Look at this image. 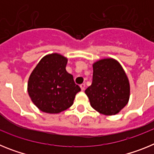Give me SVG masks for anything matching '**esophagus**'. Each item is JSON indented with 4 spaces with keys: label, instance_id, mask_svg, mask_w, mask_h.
<instances>
[{
    "label": "esophagus",
    "instance_id": "esophagus-1",
    "mask_svg": "<svg viewBox=\"0 0 154 154\" xmlns=\"http://www.w3.org/2000/svg\"><path fill=\"white\" fill-rule=\"evenodd\" d=\"M80 88H81V89H82V91H84L85 90V84H81V85H80Z\"/></svg>",
    "mask_w": 154,
    "mask_h": 154
}]
</instances>
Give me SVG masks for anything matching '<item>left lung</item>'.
<instances>
[{"mask_svg":"<svg viewBox=\"0 0 154 154\" xmlns=\"http://www.w3.org/2000/svg\"><path fill=\"white\" fill-rule=\"evenodd\" d=\"M85 92L94 109L104 115H115L128 103L130 83L120 64L105 58L93 64L92 85Z\"/></svg>","mask_w":154,"mask_h":154,"instance_id":"8db88e82","label":"left lung"}]
</instances>
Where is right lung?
Instances as JSON below:
<instances>
[{"label":"right lung","mask_w":154,"mask_h":154,"mask_svg":"<svg viewBox=\"0 0 154 154\" xmlns=\"http://www.w3.org/2000/svg\"><path fill=\"white\" fill-rule=\"evenodd\" d=\"M67 61L57 53L48 55L42 58L30 75L28 94L42 112L58 113L67 109L81 90L65 69Z\"/></svg>","instance_id":"right-lung-1"}]
</instances>
